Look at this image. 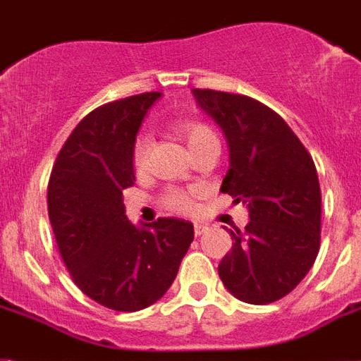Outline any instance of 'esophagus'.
Here are the masks:
<instances>
[{
  "instance_id": "esophagus-1",
  "label": "esophagus",
  "mask_w": 361,
  "mask_h": 361,
  "mask_svg": "<svg viewBox=\"0 0 361 361\" xmlns=\"http://www.w3.org/2000/svg\"><path fill=\"white\" fill-rule=\"evenodd\" d=\"M206 230H207V226H204V224H200V222H195V235L196 237H200Z\"/></svg>"
}]
</instances>
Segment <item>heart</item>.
Wrapping results in <instances>:
<instances>
[{"mask_svg": "<svg viewBox=\"0 0 361 361\" xmlns=\"http://www.w3.org/2000/svg\"><path fill=\"white\" fill-rule=\"evenodd\" d=\"M176 131L180 133V137L185 140V145L189 146L190 154L196 155L200 150H204L209 145H219L215 131L211 130L207 124L202 122H195V120H183L176 124ZM148 154H150V140L146 135H139L135 137L133 146H131V163L137 172L145 171L146 163H148ZM165 206L178 213H189L192 211V198L183 190H169L163 198Z\"/></svg>", "mask_w": 361, "mask_h": 361, "instance_id": "b5f03b06", "label": "heart"}]
</instances>
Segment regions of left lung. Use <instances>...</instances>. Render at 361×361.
Returning a JSON list of instances; mask_svg holds the SVG:
<instances>
[{
    "mask_svg": "<svg viewBox=\"0 0 361 361\" xmlns=\"http://www.w3.org/2000/svg\"><path fill=\"white\" fill-rule=\"evenodd\" d=\"M202 109L221 126L230 146V171L221 190L248 207L245 231L219 276L248 304H271L302 282L321 245V187L310 152L278 113L254 98L192 89Z\"/></svg>",
    "mask_w": 361,
    "mask_h": 361,
    "instance_id": "left-lung-1",
    "label": "left lung"
}]
</instances>
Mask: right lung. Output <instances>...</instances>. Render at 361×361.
Instances as JSON below:
<instances>
[{"mask_svg": "<svg viewBox=\"0 0 361 361\" xmlns=\"http://www.w3.org/2000/svg\"><path fill=\"white\" fill-rule=\"evenodd\" d=\"M159 96L145 92L90 111L49 176V222L64 265L87 297L116 312L157 302L195 239L192 224L181 219L137 228L126 216L122 190L135 181L131 146Z\"/></svg>", "mask_w": 361, "mask_h": 361, "instance_id": "obj_1", "label": "right lung"}]
</instances>
